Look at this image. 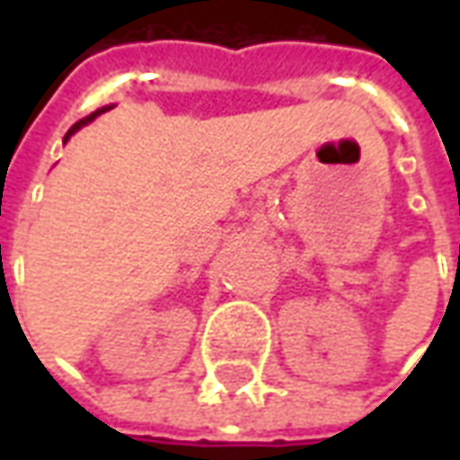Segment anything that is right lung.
<instances>
[{
  "mask_svg": "<svg viewBox=\"0 0 460 460\" xmlns=\"http://www.w3.org/2000/svg\"><path fill=\"white\" fill-rule=\"evenodd\" d=\"M111 108H113V105H105V108H101V111H95V113H91V115H88V118H84V120H78V122H75L74 128H71V130L66 132L64 142H68V137H71V135H74V132H78V130H81V128H84V125H88V122H93L95 118H98V115H101V113H105V111H111Z\"/></svg>",
  "mask_w": 460,
  "mask_h": 460,
  "instance_id": "obj_1",
  "label": "right lung"
}]
</instances>
